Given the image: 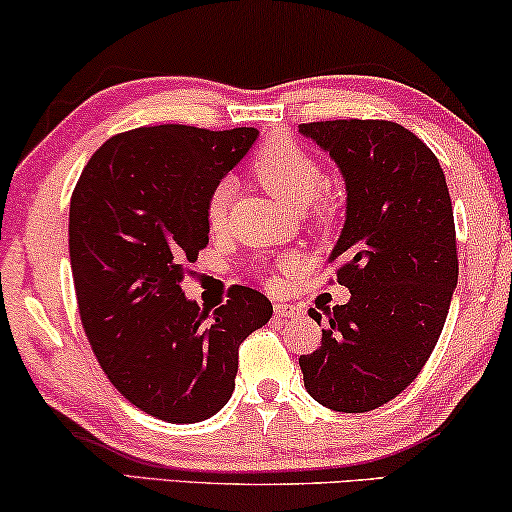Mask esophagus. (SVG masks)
Masks as SVG:
<instances>
[{
    "label": "esophagus",
    "instance_id": "1",
    "mask_svg": "<svg viewBox=\"0 0 512 512\" xmlns=\"http://www.w3.org/2000/svg\"><path fill=\"white\" fill-rule=\"evenodd\" d=\"M293 314H298V307L296 305H286V303H277L275 305V317L277 319L293 317Z\"/></svg>",
    "mask_w": 512,
    "mask_h": 512
}]
</instances>
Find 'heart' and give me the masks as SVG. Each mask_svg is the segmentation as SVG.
Returning <instances> with one entry per match:
<instances>
[{
	"mask_svg": "<svg viewBox=\"0 0 512 512\" xmlns=\"http://www.w3.org/2000/svg\"><path fill=\"white\" fill-rule=\"evenodd\" d=\"M254 172L268 191L293 209H307L314 223L331 219L333 207L321 188L326 184L319 160L291 137H275L261 146L254 158ZM233 202V181H216L207 195L205 216L214 230L223 228ZM282 265H291L289 258Z\"/></svg>",
	"mask_w": 512,
	"mask_h": 512,
	"instance_id": "1",
	"label": "heart"
}]
</instances>
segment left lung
<instances>
[{
	"label": "left lung",
	"mask_w": 512,
	"mask_h": 512,
	"mask_svg": "<svg viewBox=\"0 0 512 512\" xmlns=\"http://www.w3.org/2000/svg\"><path fill=\"white\" fill-rule=\"evenodd\" d=\"M338 163L347 216L331 263L352 298L326 312L317 352L298 359L305 389L335 412H368L415 382L443 331L459 258L443 167L394 121L298 128ZM321 326V314L310 310Z\"/></svg>",
	"instance_id": "left-lung-1"
}]
</instances>
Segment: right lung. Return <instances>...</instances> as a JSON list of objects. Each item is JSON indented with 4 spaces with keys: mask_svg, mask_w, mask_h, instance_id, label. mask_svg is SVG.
<instances>
[{
    "mask_svg": "<svg viewBox=\"0 0 512 512\" xmlns=\"http://www.w3.org/2000/svg\"><path fill=\"white\" fill-rule=\"evenodd\" d=\"M256 128L151 125L111 137L69 202L79 314L109 382L170 424H195L233 396L237 352L272 317L270 300L233 286L200 310L181 291L209 242L207 195L256 142Z\"/></svg>",
    "mask_w": 512,
    "mask_h": 512,
    "instance_id": "obj_1",
    "label": "right lung"
}]
</instances>
